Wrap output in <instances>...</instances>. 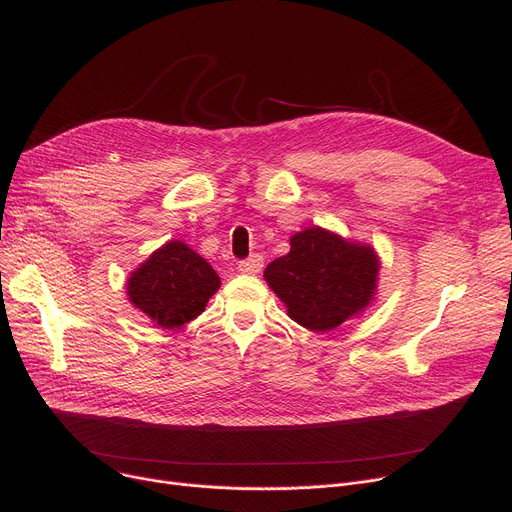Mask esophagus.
<instances>
[{
    "mask_svg": "<svg viewBox=\"0 0 512 512\" xmlns=\"http://www.w3.org/2000/svg\"><path fill=\"white\" fill-rule=\"evenodd\" d=\"M261 267H263V257H261V255H251L249 259L238 261V272H240V274L255 276V274L261 272Z\"/></svg>",
    "mask_w": 512,
    "mask_h": 512,
    "instance_id": "34e87169",
    "label": "esophagus"
}]
</instances>
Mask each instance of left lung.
I'll return each mask as SVG.
<instances>
[{"instance_id":"obj_1","label":"left lung","mask_w":512,"mask_h":512,"mask_svg":"<svg viewBox=\"0 0 512 512\" xmlns=\"http://www.w3.org/2000/svg\"><path fill=\"white\" fill-rule=\"evenodd\" d=\"M378 270L371 247L307 228L290 238V253L274 259L263 276L286 303L290 319L328 332L369 305Z\"/></svg>"}]
</instances>
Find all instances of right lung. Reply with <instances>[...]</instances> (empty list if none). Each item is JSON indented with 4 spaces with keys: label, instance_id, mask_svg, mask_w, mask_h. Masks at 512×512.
Masks as SVG:
<instances>
[{
    "label": "right lung",
    "instance_id": "right-lung-1",
    "mask_svg": "<svg viewBox=\"0 0 512 512\" xmlns=\"http://www.w3.org/2000/svg\"><path fill=\"white\" fill-rule=\"evenodd\" d=\"M218 288L213 267L184 242L172 240L130 276L128 299L157 326L174 330L201 315Z\"/></svg>",
    "mask_w": 512,
    "mask_h": 512
}]
</instances>
